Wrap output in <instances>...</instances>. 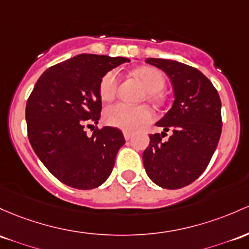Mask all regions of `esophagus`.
Here are the masks:
<instances>
[{
    "instance_id": "34e87169",
    "label": "esophagus",
    "mask_w": 249,
    "mask_h": 249,
    "mask_svg": "<svg viewBox=\"0 0 249 249\" xmlns=\"http://www.w3.org/2000/svg\"><path fill=\"white\" fill-rule=\"evenodd\" d=\"M123 135H124V138L126 139V141H129V139L132 137V132H130V131H124Z\"/></svg>"
}]
</instances>
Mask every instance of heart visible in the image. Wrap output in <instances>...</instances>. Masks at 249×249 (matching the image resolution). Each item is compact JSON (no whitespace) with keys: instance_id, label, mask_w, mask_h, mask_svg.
Returning a JSON list of instances; mask_svg holds the SVG:
<instances>
[{"instance_id":"obj_1","label":"heart","mask_w":249,"mask_h":249,"mask_svg":"<svg viewBox=\"0 0 249 249\" xmlns=\"http://www.w3.org/2000/svg\"><path fill=\"white\" fill-rule=\"evenodd\" d=\"M135 75L141 79L149 92V98L160 100V92L164 89L165 78L160 70L154 67H142L135 71ZM119 85V74L110 71L103 76L99 84V95L104 102H110L116 97ZM155 114L145 105L132 106L125 103H116L106 107L104 119L108 125L125 131H135L142 125L150 123Z\"/></svg>"}]
</instances>
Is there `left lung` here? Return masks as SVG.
Here are the masks:
<instances>
[{
  "label": "left lung",
  "instance_id": "1",
  "mask_svg": "<svg viewBox=\"0 0 249 249\" xmlns=\"http://www.w3.org/2000/svg\"><path fill=\"white\" fill-rule=\"evenodd\" d=\"M147 64L165 72L174 86L173 107L156 123L164 132L150 135L143 163L152 182L179 189L201 176L216 150L221 131V100L203 73L182 62L147 58ZM170 129L168 141L161 138Z\"/></svg>",
  "mask_w": 249,
  "mask_h": 249
}]
</instances>
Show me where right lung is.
Wrapping results in <instances>:
<instances>
[{
    "mask_svg": "<svg viewBox=\"0 0 249 249\" xmlns=\"http://www.w3.org/2000/svg\"><path fill=\"white\" fill-rule=\"evenodd\" d=\"M126 58L79 54L49 67L37 79L26 105L31 145L60 182L89 190L99 187L113 169L124 145L122 131L94 127L100 119V80Z\"/></svg>",
    "mask_w": 249,
    "mask_h": 249,
    "instance_id": "1",
    "label": "right lung"
}]
</instances>
